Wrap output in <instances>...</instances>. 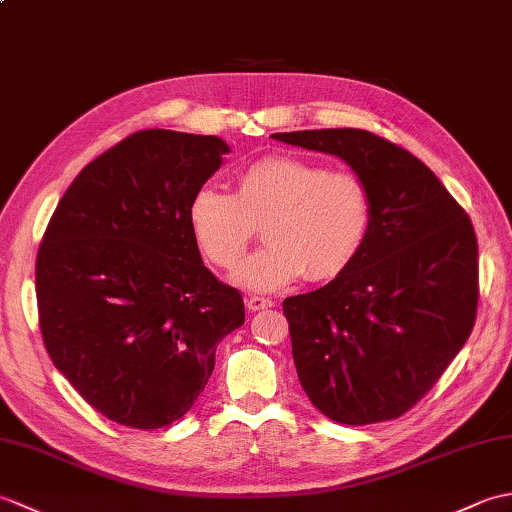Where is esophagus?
<instances>
[{
    "label": "esophagus",
    "instance_id": "1",
    "mask_svg": "<svg viewBox=\"0 0 512 512\" xmlns=\"http://www.w3.org/2000/svg\"><path fill=\"white\" fill-rule=\"evenodd\" d=\"M273 306H275V303L266 299V297H248L246 299V308L250 312H259V310H266V308H273Z\"/></svg>",
    "mask_w": 512,
    "mask_h": 512
}]
</instances>
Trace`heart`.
I'll use <instances>...</instances> for the list:
<instances>
[{
	"instance_id": "obj_1",
	"label": "heart",
	"mask_w": 512,
	"mask_h": 512,
	"mask_svg": "<svg viewBox=\"0 0 512 512\" xmlns=\"http://www.w3.org/2000/svg\"><path fill=\"white\" fill-rule=\"evenodd\" d=\"M187 217L195 242L217 268L236 266L256 226L264 225L267 246L238 263L233 281L273 292L306 273L312 281L343 275L367 244L374 202L356 171L270 156L239 171L235 195L204 184L191 195Z\"/></svg>"
}]
</instances>
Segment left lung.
<instances>
[{
    "label": "left lung",
    "mask_w": 512,
    "mask_h": 512,
    "mask_svg": "<svg viewBox=\"0 0 512 512\" xmlns=\"http://www.w3.org/2000/svg\"><path fill=\"white\" fill-rule=\"evenodd\" d=\"M273 138L339 156L374 202L356 262L284 301L299 383L334 422L394 420L438 383L471 336L480 299L473 224L424 162L372 132Z\"/></svg>",
    "instance_id": "left-lung-1"
}]
</instances>
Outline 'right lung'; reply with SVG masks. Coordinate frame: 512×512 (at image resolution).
I'll use <instances>...</instances> for the list:
<instances>
[{"instance_id":"1","label":"right lung","mask_w":512,"mask_h":512,"mask_svg":"<svg viewBox=\"0 0 512 512\" xmlns=\"http://www.w3.org/2000/svg\"><path fill=\"white\" fill-rule=\"evenodd\" d=\"M228 151L217 136L136 132L74 178L43 233V345L83 400L123 427L182 418L217 343L244 323L242 295L204 266L187 217Z\"/></svg>"}]
</instances>
